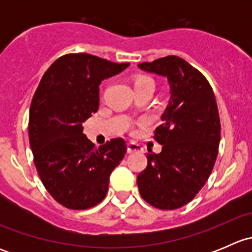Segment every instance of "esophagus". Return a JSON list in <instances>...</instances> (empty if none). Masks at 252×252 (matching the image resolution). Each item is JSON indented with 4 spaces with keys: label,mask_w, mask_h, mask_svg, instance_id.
I'll return each mask as SVG.
<instances>
[{
    "label": "esophagus",
    "mask_w": 252,
    "mask_h": 252,
    "mask_svg": "<svg viewBox=\"0 0 252 252\" xmlns=\"http://www.w3.org/2000/svg\"><path fill=\"white\" fill-rule=\"evenodd\" d=\"M141 147L139 145H136L135 142H129L126 145V152L128 154H139V152H141Z\"/></svg>",
    "instance_id": "34e87169"
}]
</instances>
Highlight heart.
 I'll return each mask as SVG.
<instances>
[{
    "label": "heart",
    "instance_id": "obj_1",
    "mask_svg": "<svg viewBox=\"0 0 252 252\" xmlns=\"http://www.w3.org/2000/svg\"><path fill=\"white\" fill-rule=\"evenodd\" d=\"M142 84H154V80L149 77H139L135 80V86L138 85H142ZM155 85V84H154Z\"/></svg>",
    "mask_w": 252,
    "mask_h": 252
}]
</instances>
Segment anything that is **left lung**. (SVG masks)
<instances>
[{
    "label": "left lung",
    "instance_id": "left-lung-1",
    "mask_svg": "<svg viewBox=\"0 0 252 252\" xmlns=\"http://www.w3.org/2000/svg\"><path fill=\"white\" fill-rule=\"evenodd\" d=\"M139 68L166 77L171 98L154 131L162 151L147 154L136 183L150 205L175 210L196 196L215 166L220 140L217 102L204 74L178 56L139 63Z\"/></svg>",
    "mask_w": 252,
    "mask_h": 252
}]
</instances>
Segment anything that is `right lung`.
<instances>
[{"label":"right lung","mask_w":252,"mask_h":252,"mask_svg":"<svg viewBox=\"0 0 252 252\" xmlns=\"http://www.w3.org/2000/svg\"><path fill=\"white\" fill-rule=\"evenodd\" d=\"M128 65L68 53L50 65L32 96L29 141L35 167L51 196L64 207L86 210L100 204L112 171L124 158L123 139L97 149L83 134V123L98 110L101 81Z\"/></svg>","instance_id":"1"}]
</instances>
